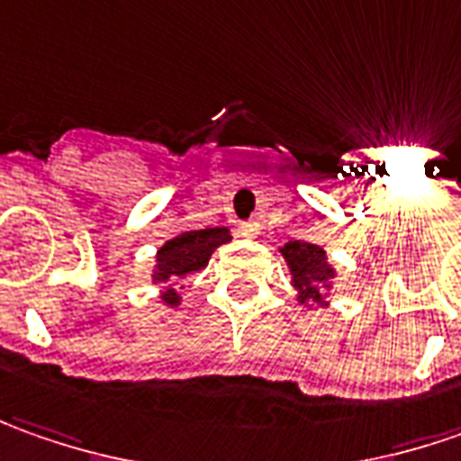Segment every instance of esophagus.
I'll return each mask as SVG.
<instances>
[{
  "label": "esophagus",
  "mask_w": 461,
  "mask_h": 461,
  "mask_svg": "<svg viewBox=\"0 0 461 461\" xmlns=\"http://www.w3.org/2000/svg\"><path fill=\"white\" fill-rule=\"evenodd\" d=\"M237 231H240L242 237H258V234H260V221H258V219H247V221H240Z\"/></svg>",
  "instance_id": "1"
}]
</instances>
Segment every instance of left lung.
I'll list each match as a JSON object with an SVG mask.
<instances>
[{
    "instance_id": "1",
    "label": "left lung",
    "mask_w": 461,
    "mask_h": 461,
    "mask_svg": "<svg viewBox=\"0 0 461 461\" xmlns=\"http://www.w3.org/2000/svg\"><path fill=\"white\" fill-rule=\"evenodd\" d=\"M280 255L288 265L291 285L295 291V301L303 309L329 306V294L337 280V267L329 262V255L321 245L294 240L280 247Z\"/></svg>"
}]
</instances>
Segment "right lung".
<instances>
[{
  "instance_id": "right-lung-1",
  "label": "right lung",
  "mask_w": 461,
  "mask_h": 461,
  "mask_svg": "<svg viewBox=\"0 0 461 461\" xmlns=\"http://www.w3.org/2000/svg\"><path fill=\"white\" fill-rule=\"evenodd\" d=\"M231 234L227 227H209V230H185L178 231L166 245L158 247L155 252V265H152V285H166L158 298L176 309L181 306V294L176 291V283L191 273H201L216 247L227 245Z\"/></svg>"
}]
</instances>
